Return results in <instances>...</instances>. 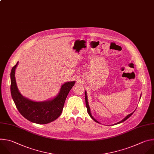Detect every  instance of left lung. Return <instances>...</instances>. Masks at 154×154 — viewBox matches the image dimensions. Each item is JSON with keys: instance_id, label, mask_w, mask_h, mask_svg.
Returning <instances> with one entry per match:
<instances>
[{"instance_id": "left-lung-1", "label": "left lung", "mask_w": 154, "mask_h": 154, "mask_svg": "<svg viewBox=\"0 0 154 154\" xmlns=\"http://www.w3.org/2000/svg\"><path fill=\"white\" fill-rule=\"evenodd\" d=\"M85 105H86V107H87V112H88V113L89 114V115L90 116V117L93 119L95 121H96L97 122H98V121H97L93 116H92V115H91V113H90V107H89V106H88V101H87V94H86V91L85 92ZM135 112V111H134ZM134 112H132V113H131V114H129V115H128V116H126L122 120H121V121H119V122H117L116 124H119V123H121V122H124L125 121H126L127 119H128L133 113H134ZM116 124H115V125H116Z\"/></svg>"}]
</instances>
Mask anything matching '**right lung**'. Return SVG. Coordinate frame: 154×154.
I'll list each match as a JSON object with an SVG mask.
<instances>
[{"mask_svg": "<svg viewBox=\"0 0 154 154\" xmlns=\"http://www.w3.org/2000/svg\"><path fill=\"white\" fill-rule=\"evenodd\" d=\"M18 64L12 68L11 77V94L15 105L20 114L28 121L37 124H47L56 119L62 113L65 101L75 82H67L61 87L59 94L52 100L35 102L24 98L18 90L15 70Z\"/></svg>", "mask_w": 154, "mask_h": 154, "instance_id": "add662e5", "label": "right lung"}]
</instances>
